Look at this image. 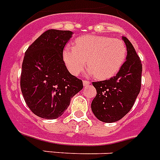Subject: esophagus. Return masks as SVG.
<instances>
[{
  "instance_id": "esophagus-1",
  "label": "esophagus",
  "mask_w": 160,
  "mask_h": 160,
  "mask_svg": "<svg viewBox=\"0 0 160 160\" xmlns=\"http://www.w3.org/2000/svg\"><path fill=\"white\" fill-rule=\"evenodd\" d=\"M83 84H84V86H87L90 84V81H88V80H84L83 81Z\"/></svg>"
}]
</instances>
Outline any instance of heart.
I'll return each mask as SVG.
<instances>
[{
	"label": "heart",
	"instance_id": "heart-1",
	"mask_svg": "<svg viewBox=\"0 0 160 160\" xmlns=\"http://www.w3.org/2000/svg\"><path fill=\"white\" fill-rule=\"evenodd\" d=\"M127 55L124 43L119 39L104 36L86 35L75 41V46L67 45L63 51V58L71 74L79 75L89 66L87 74L98 79L113 77L124 65Z\"/></svg>",
	"mask_w": 160,
	"mask_h": 160
}]
</instances>
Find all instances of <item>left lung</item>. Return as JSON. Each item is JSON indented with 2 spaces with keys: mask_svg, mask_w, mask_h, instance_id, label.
Masks as SVG:
<instances>
[{
  "mask_svg": "<svg viewBox=\"0 0 160 160\" xmlns=\"http://www.w3.org/2000/svg\"><path fill=\"white\" fill-rule=\"evenodd\" d=\"M127 48L126 60L116 75L109 80L93 82L97 95L91 109L99 120L113 123L132 109L141 87L142 64L131 42L123 36Z\"/></svg>",
  "mask_w": 160,
  "mask_h": 160,
  "instance_id": "1",
  "label": "left lung"
}]
</instances>
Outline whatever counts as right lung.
I'll use <instances>...</instances> for the list:
<instances>
[{
    "instance_id": "add662e5",
    "label": "right lung",
    "mask_w": 160,
    "mask_h": 160,
    "mask_svg": "<svg viewBox=\"0 0 160 160\" xmlns=\"http://www.w3.org/2000/svg\"><path fill=\"white\" fill-rule=\"evenodd\" d=\"M73 32L48 30L26 50L22 63L21 89L27 106L37 116L55 119L83 89L82 80L69 72L63 50Z\"/></svg>"
}]
</instances>
